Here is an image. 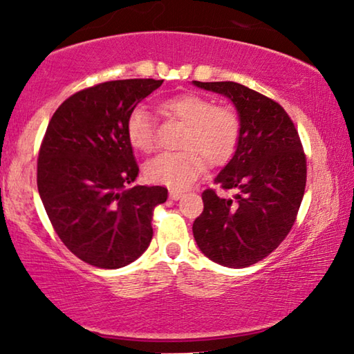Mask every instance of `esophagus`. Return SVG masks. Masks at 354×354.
Here are the masks:
<instances>
[{"label": "esophagus", "mask_w": 354, "mask_h": 354, "mask_svg": "<svg viewBox=\"0 0 354 354\" xmlns=\"http://www.w3.org/2000/svg\"><path fill=\"white\" fill-rule=\"evenodd\" d=\"M183 196V193H180V192H176V189H171L169 192V198L171 199H174V201H178Z\"/></svg>", "instance_id": "esophagus-1"}]
</instances>
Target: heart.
Segmentation results:
<instances>
[{"label": "heart", "mask_w": 354, "mask_h": 354, "mask_svg": "<svg viewBox=\"0 0 354 354\" xmlns=\"http://www.w3.org/2000/svg\"><path fill=\"white\" fill-rule=\"evenodd\" d=\"M162 115L185 124L177 153H165L150 160L144 167L147 180L169 188H187L205 167L226 162L236 151L242 134V122L231 107L216 106L214 100L196 93L167 97L160 104ZM127 136L140 153L155 149V129L142 107L128 115Z\"/></svg>", "instance_id": "heart-1"}]
</instances>
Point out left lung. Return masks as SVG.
<instances>
[{"label": "left lung", "instance_id": "left-lung-1", "mask_svg": "<svg viewBox=\"0 0 354 354\" xmlns=\"http://www.w3.org/2000/svg\"><path fill=\"white\" fill-rule=\"evenodd\" d=\"M193 85L230 97L242 122L237 149L214 180L236 194L225 199L205 189L204 210L193 223L194 241L214 263L248 268L269 257L295 225L306 192V155L279 102L236 82Z\"/></svg>", "mask_w": 354, "mask_h": 354}]
</instances>
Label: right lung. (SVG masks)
Listing matches in <instances>:
<instances>
[{"instance_id": "add662e5", "label": "right lung", "mask_w": 354, "mask_h": 354, "mask_svg": "<svg viewBox=\"0 0 354 354\" xmlns=\"http://www.w3.org/2000/svg\"><path fill=\"white\" fill-rule=\"evenodd\" d=\"M162 80L97 84L69 96L48 122L37 158V189L53 230L75 257L120 269L150 245L151 215L165 187L127 185L139 174L128 115Z\"/></svg>"}]
</instances>
